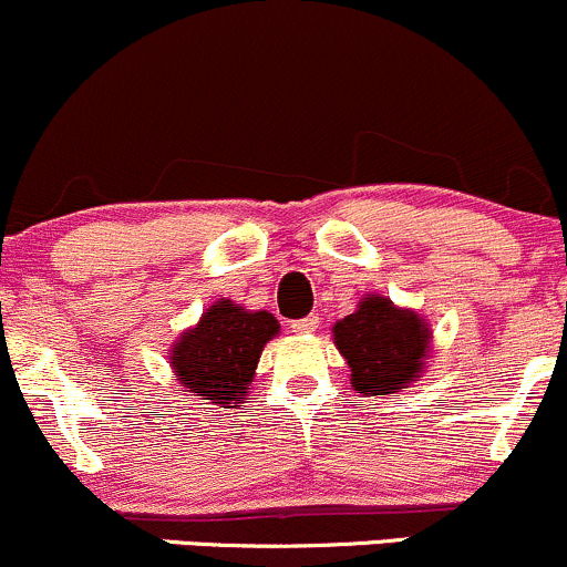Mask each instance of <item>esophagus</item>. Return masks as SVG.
I'll list each match as a JSON object with an SVG mask.
<instances>
[{"label": "esophagus", "mask_w": 567, "mask_h": 567, "mask_svg": "<svg viewBox=\"0 0 567 567\" xmlns=\"http://www.w3.org/2000/svg\"><path fill=\"white\" fill-rule=\"evenodd\" d=\"M316 327H319V316H306V319L291 321V332H297V334L316 332Z\"/></svg>", "instance_id": "esophagus-1"}]
</instances>
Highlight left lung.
<instances>
[{
  "mask_svg": "<svg viewBox=\"0 0 567 567\" xmlns=\"http://www.w3.org/2000/svg\"><path fill=\"white\" fill-rule=\"evenodd\" d=\"M430 334V327L413 310H400L373 295L334 324V346L349 362L354 389L362 394H394L422 373Z\"/></svg>",
  "mask_w": 567,
  "mask_h": 567,
  "instance_id": "left-lung-1",
  "label": "left lung"
}]
</instances>
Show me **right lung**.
<instances>
[{
  "label": "right lung",
  "mask_w": 567,
  "mask_h": 567,
  "mask_svg": "<svg viewBox=\"0 0 567 567\" xmlns=\"http://www.w3.org/2000/svg\"><path fill=\"white\" fill-rule=\"evenodd\" d=\"M272 334H278L276 316L267 310L251 313L221 300L210 306L194 330L181 334L173 351V370L186 392L199 400H213L221 408L237 403Z\"/></svg>",
  "instance_id": "right-lung-1"
}]
</instances>
